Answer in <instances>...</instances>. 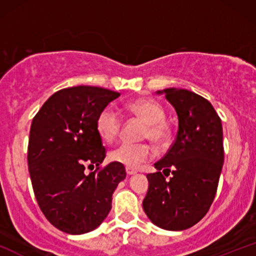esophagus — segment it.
Instances as JSON below:
<instances>
[{
  "label": "esophagus",
  "mask_w": 256,
  "mask_h": 256,
  "mask_svg": "<svg viewBox=\"0 0 256 256\" xmlns=\"http://www.w3.org/2000/svg\"><path fill=\"white\" fill-rule=\"evenodd\" d=\"M126 173H128V176H134V174H136L137 171H134V170L126 167Z\"/></svg>",
  "instance_id": "34e87169"
}]
</instances>
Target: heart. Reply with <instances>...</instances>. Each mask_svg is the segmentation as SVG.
Listing matches in <instances>:
<instances>
[{
	"mask_svg": "<svg viewBox=\"0 0 256 256\" xmlns=\"http://www.w3.org/2000/svg\"><path fill=\"white\" fill-rule=\"evenodd\" d=\"M128 110L146 122L144 137L155 143H162L168 136V128L164 122L165 110L160 104L152 98H138L128 104ZM122 119L118 110L107 106L98 114L96 120V130L104 142L110 143L118 137ZM152 150L148 144L120 143L110 152V158L128 168H138L150 160Z\"/></svg>",
	"mask_w": 256,
	"mask_h": 256,
	"instance_id": "1",
	"label": "heart"
}]
</instances>
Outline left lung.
Masks as SVG:
<instances>
[{
	"mask_svg": "<svg viewBox=\"0 0 256 256\" xmlns=\"http://www.w3.org/2000/svg\"><path fill=\"white\" fill-rule=\"evenodd\" d=\"M156 94L174 108L178 132L167 154L154 164L156 172L146 174L143 210L164 230H186L204 218L216 196L224 164L222 120L210 102L192 91L168 88ZM170 172L172 177L166 181Z\"/></svg>",
	"mask_w": 256,
	"mask_h": 256,
	"instance_id": "8db88e82",
	"label": "left lung"
}]
</instances>
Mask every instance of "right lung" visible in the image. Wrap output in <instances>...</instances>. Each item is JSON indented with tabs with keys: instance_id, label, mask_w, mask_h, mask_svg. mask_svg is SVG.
Listing matches in <instances>:
<instances>
[{
	"instance_id": "1",
	"label": "right lung",
	"mask_w": 256,
	"mask_h": 256,
	"mask_svg": "<svg viewBox=\"0 0 256 256\" xmlns=\"http://www.w3.org/2000/svg\"><path fill=\"white\" fill-rule=\"evenodd\" d=\"M119 96L98 86L67 88L46 100L32 120L28 162L34 196L50 224L66 234L98 228L110 213L114 190L126 177L119 162L97 171L106 149L96 120ZM86 166L98 169L88 174Z\"/></svg>"
}]
</instances>
